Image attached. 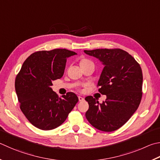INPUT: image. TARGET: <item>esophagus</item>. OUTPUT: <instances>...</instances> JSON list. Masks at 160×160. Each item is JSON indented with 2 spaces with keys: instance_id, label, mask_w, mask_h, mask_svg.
Instances as JSON below:
<instances>
[{
  "instance_id": "obj_1",
  "label": "esophagus",
  "mask_w": 160,
  "mask_h": 160,
  "mask_svg": "<svg viewBox=\"0 0 160 160\" xmlns=\"http://www.w3.org/2000/svg\"><path fill=\"white\" fill-rule=\"evenodd\" d=\"M78 99H79V101H82L85 100V98L82 97H78Z\"/></svg>"
}]
</instances>
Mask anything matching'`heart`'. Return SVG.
Here are the masks:
<instances>
[{"instance_id":"heart-1","label":"heart","mask_w":160,"mask_h":160,"mask_svg":"<svg viewBox=\"0 0 160 160\" xmlns=\"http://www.w3.org/2000/svg\"><path fill=\"white\" fill-rule=\"evenodd\" d=\"M88 62H90L88 59H82L80 61V63H88Z\"/></svg>"}]
</instances>
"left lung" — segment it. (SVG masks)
Segmentation results:
<instances>
[{
	"label": "left lung",
	"instance_id": "obj_1",
	"mask_svg": "<svg viewBox=\"0 0 160 160\" xmlns=\"http://www.w3.org/2000/svg\"><path fill=\"white\" fill-rule=\"evenodd\" d=\"M104 66L98 81L102 103L88 96L86 118L92 125L103 132H113L124 125L137 110L142 97L143 74L140 65L128 52L121 49L84 50Z\"/></svg>",
	"mask_w": 160,
	"mask_h": 160
}]
</instances>
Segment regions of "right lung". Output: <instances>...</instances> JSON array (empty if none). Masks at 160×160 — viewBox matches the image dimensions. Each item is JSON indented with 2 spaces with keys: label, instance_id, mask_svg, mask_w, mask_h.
Masks as SVG:
<instances>
[{
  "label": "right lung",
  "instance_id": "right-lung-1",
  "mask_svg": "<svg viewBox=\"0 0 160 160\" xmlns=\"http://www.w3.org/2000/svg\"><path fill=\"white\" fill-rule=\"evenodd\" d=\"M76 54L66 49L39 51L23 63L15 79V90L21 110L37 128H57L78 103L74 93L59 98L51 88L52 81L63 76L67 58Z\"/></svg>",
  "mask_w": 160,
  "mask_h": 160
}]
</instances>
